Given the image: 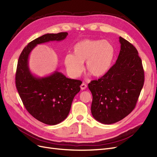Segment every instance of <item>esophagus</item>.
Returning <instances> with one entry per match:
<instances>
[{"label": "esophagus", "mask_w": 157, "mask_h": 157, "mask_svg": "<svg viewBox=\"0 0 157 157\" xmlns=\"http://www.w3.org/2000/svg\"><path fill=\"white\" fill-rule=\"evenodd\" d=\"M86 88H87V85L84 82L80 85V88H81V90H85Z\"/></svg>", "instance_id": "1"}]
</instances>
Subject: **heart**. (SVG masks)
Segmentation results:
<instances>
[{"label":"heart","instance_id":"b5f03b06","mask_svg":"<svg viewBox=\"0 0 157 157\" xmlns=\"http://www.w3.org/2000/svg\"><path fill=\"white\" fill-rule=\"evenodd\" d=\"M115 50L107 40H84L73 47V54H67L64 63L69 74L78 77L82 73L86 61V68L94 77H101L110 69Z\"/></svg>","mask_w":157,"mask_h":157}]
</instances>
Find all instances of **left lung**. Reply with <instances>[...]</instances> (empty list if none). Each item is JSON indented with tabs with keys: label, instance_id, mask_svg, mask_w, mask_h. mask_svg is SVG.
<instances>
[{
	"label": "left lung",
	"instance_id": "1",
	"mask_svg": "<svg viewBox=\"0 0 157 157\" xmlns=\"http://www.w3.org/2000/svg\"><path fill=\"white\" fill-rule=\"evenodd\" d=\"M121 50L115 64L98 80L88 84L91 112L104 124L120 121L133 111L144 84L142 61L135 47L119 37Z\"/></svg>",
	"mask_w": 157,
	"mask_h": 157
}]
</instances>
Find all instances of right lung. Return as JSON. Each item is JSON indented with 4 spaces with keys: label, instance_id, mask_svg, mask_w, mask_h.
<instances>
[{
    "label": "right lung",
    "instance_id": "obj_1",
    "mask_svg": "<svg viewBox=\"0 0 157 157\" xmlns=\"http://www.w3.org/2000/svg\"><path fill=\"white\" fill-rule=\"evenodd\" d=\"M68 33H47L31 41L23 50L18 59L16 86L25 109L31 115L48 125H56L68 116L74 97L82 82L67 78L55 71L44 77L33 75L29 67V56L37 44L64 40Z\"/></svg>",
    "mask_w": 157,
    "mask_h": 157
}]
</instances>
